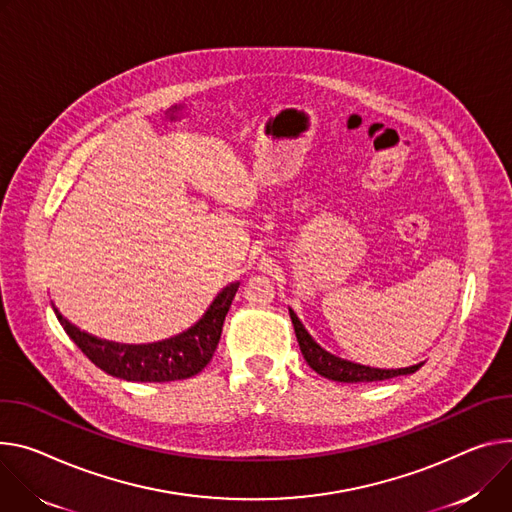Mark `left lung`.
<instances>
[{
    "label": "left lung",
    "mask_w": 512,
    "mask_h": 512,
    "mask_svg": "<svg viewBox=\"0 0 512 512\" xmlns=\"http://www.w3.org/2000/svg\"><path fill=\"white\" fill-rule=\"evenodd\" d=\"M290 318L296 331V339L300 345V351L308 365L327 380L335 382H345V384H359V382H380V380H390L396 376H408L414 374L418 367H423V363H416L410 367H400V369H380V367H369L361 363H353L347 359H341L329 351H324L304 329V324L296 316V312L290 308Z\"/></svg>",
    "instance_id": "1"
}]
</instances>
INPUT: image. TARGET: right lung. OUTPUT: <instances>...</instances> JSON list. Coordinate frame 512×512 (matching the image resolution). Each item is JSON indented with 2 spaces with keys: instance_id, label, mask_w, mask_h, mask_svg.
Here are the masks:
<instances>
[{
  "instance_id": "1",
  "label": "right lung",
  "mask_w": 512,
  "mask_h": 512,
  "mask_svg": "<svg viewBox=\"0 0 512 512\" xmlns=\"http://www.w3.org/2000/svg\"><path fill=\"white\" fill-rule=\"evenodd\" d=\"M237 290L239 284L226 286L192 329L147 345H126L98 339L77 329L55 306L53 308L73 343L106 374L126 382H175L200 374L210 363L220 341L224 316Z\"/></svg>"
}]
</instances>
